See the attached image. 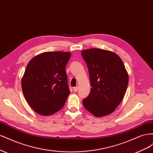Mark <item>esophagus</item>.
<instances>
[{
	"label": "esophagus",
	"instance_id": "esophagus-1",
	"mask_svg": "<svg viewBox=\"0 0 153 153\" xmlns=\"http://www.w3.org/2000/svg\"><path fill=\"white\" fill-rule=\"evenodd\" d=\"M78 87H73V91H74V92H76V91H78Z\"/></svg>",
	"mask_w": 153,
	"mask_h": 153
}]
</instances>
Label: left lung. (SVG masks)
<instances>
[{"label": "left lung", "instance_id": "1", "mask_svg": "<svg viewBox=\"0 0 153 153\" xmlns=\"http://www.w3.org/2000/svg\"><path fill=\"white\" fill-rule=\"evenodd\" d=\"M81 54L87 64L92 87L83 105L94 116H105L122 101L128 85V74L121 58L110 51L91 48L83 50Z\"/></svg>", "mask_w": 153, "mask_h": 153}]
</instances>
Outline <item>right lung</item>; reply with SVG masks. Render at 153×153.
Wrapping results in <instances>:
<instances>
[{
  "label": "right lung",
  "instance_id": "right-lung-1",
  "mask_svg": "<svg viewBox=\"0 0 153 153\" xmlns=\"http://www.w3.org/2000/svg\"><path fill=\"white\" fill-rule=\"evenodd\" d=\"M71 53L48 52L32 59L22 80L27 103L36 112L50 115L58 112L70 94L66 66Z\"/></svg>",
  "mask_w": 153,
  "mask_h": 153
}]
</instances>
